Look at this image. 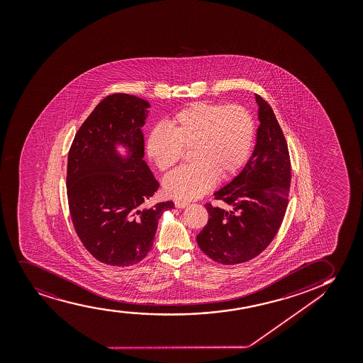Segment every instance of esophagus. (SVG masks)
<instances>
[{
	"instance_id": "obj_1",
	"label": "esophagus",
	"mask_w": 363,
	"mask_h": 363,
	"mask_svg": "<svg viewBox=\"0 0 363 363\" xmlns=\"http://www.w3.org/2000/svg\"><path fill=\"white\" fill-rule=\"evenodd\" d=\"M188 206V203H186V201H175V206L177 208V209H184V208H186V206Z\"/></svg>"
}]
</instances>
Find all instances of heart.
I'll use <instances>...</instances> for the list:
<instances>
[{"label": "heart", "mask_w": 363, "mask_h": 363, "mask_svg": "<svg viewBox=\"0 0 363 363\" xmlns=\"http://www.w3.org/2000/svg\"><path fill=\"white\" fill-rule=\"evenodd\" d=\"M157 125L147 140V152L162 172L171 170L191 149L193 165L166 177L164 189L170 197L192 201L209 192L220 179H231L241 170L255 142V123L241 105L191 104Z\"/></svg>", "instance_id": "1"}]
</instances>
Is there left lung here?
<instances>
[{"label":"left lung","instance_id":"obj_1","mask_svg":"<svg viewBox=\"0 0 363 363\" xmlns=\"http://www.w3.org/2000/svg\"><path fill=\"white\" fill-rule=\"evenodd\" d=\"M259 127L255 150L233 181L214 193L230 211L206 204L208 224L197 236L201 251L221 264L245 263L273 241L289 201L291 162L273 108L255 94Z\"/></svg>","mask_w":363,"mask_h":363}]
</instances>
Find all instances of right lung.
Segmentation results:
<instances>
[{
	"label": "right lung",
	"instance_id": "1",
	"mask_svg": "<svg viewBox=\"0 0 363 363\" xmlns=\"http://www.w3.org/2000/svg\"><path fill=\"white\" fill-rule=\"evenodd\" d=\"M149 108L135 95H108L81 125L68 152L72 223L83 246L105 264L130 267L144 259L162 213L175 206L171 201L144 206L159 188L143 160Z\"/></svg>",
	"mask_w": 363,
	"mask_h": 363
}]
</instances>
